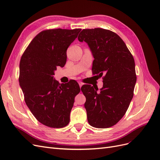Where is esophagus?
<instances>
[{"mask_svg": "<svg viewBox=\"0 0 160 160\" xmlns=\"http://www.w3.org/2000/svg\"><path fill=\"white\" fill-rule=\"evenodd\" d=\"M79 87H80V88H81V87H82V85H83V83H82V82L79 81Z\"/></svg>", "mask_w": 160, "mask_h": 160, "instance_id": "1", "label": "esophagus"}]
</instances>
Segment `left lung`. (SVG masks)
<instances>
[{
	"label": "left lung",
	"instance_id": "1",
	"mask_svg": "<svg viewBox=\"0 0 160 160\" xmlns=\"http://www.w3.org/2000/svg\"><path fill=\"white\" fill-rule=\"evenodd\" d=\"M89 47L94 60L93 73L103 77V88L81 87L89 125L108 128L126 112L133 96L137 77L135 62L126 45L117 34L101 28L83 29L78 37Z\"/></svg>",
	"mask_w": 160,
	"mask_h": 160
}]
</instances>
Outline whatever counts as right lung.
<instances>
[{"mask_svg": "<svg viewBox=\"0 0 160 160\" xmlns=\"http://www.w3.org/2000/svg\"><path fill=\"white\" fill-rule=\"evenodd\" d=\"M81 30L43 31L33 38L21 59L18 81L25 103L46 126L61 128L69 123L79 85L75 80L61 84L53 75L57 66H65L67 50Z\"/></svg>", "mask_w": 160, "mask_h": 160, "instance_id": "right-lung-1", "label": "right lung"}]
</instances>
